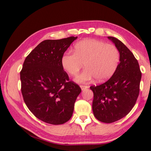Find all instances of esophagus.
<instances>
[{
	"mask_svg": "<svg viewBox=\"0 0 151 151\" xmlns=\"http://www.w3.org/2000/svg\"><path fill=\"white\" fill-rule=\"evenodd\" d=\"M80 87H81V88L82 90H84V89H86L87 88H88V86H84V85H81Z\"/></svg>",
	"mask_w": 151,
	"mask_h": 151,
	"instance_id": "34e87169",
	"label": "esophagus"
}]
</instances>
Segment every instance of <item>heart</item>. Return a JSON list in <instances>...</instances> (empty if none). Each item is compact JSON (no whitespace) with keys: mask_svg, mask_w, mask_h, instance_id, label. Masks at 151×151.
<instances>
[{"mask_svg":"<svg viewBox=\"0 0 151 151\" xmlns=\"http://www.w3.org/2000/svg\"><path fill=\"white\" fill-rule=\"evenodd\" d=\"M120 60L119 50L103 41L88 39L77 43L74 53L63 54L61 63L63 69L73 77L78 75L84 64L85 70L76 79L86 83L94 78L98 82L108 79L116 71Z\"/></svg>","mask_w":151,"mask_h":151,"instance_id":"heart-1","label":"heart"}]
</instances>
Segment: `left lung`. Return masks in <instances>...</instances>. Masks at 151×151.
Masks as SVG:
<instances>
[{
  "instance_id": "left-lung-1",
  "label": "left lung",
  "mask_w": 151,
  "mask_h": 151,
  "mask_svg": "<svg viewBox=\"0 0 151 151\" xmlns=\"http://www.w3.org/2000/svg\"><path fill=\"white\" fill-rule=\"evenodd\" d=\"M119 50L120 60L113 75L105 83L92 86L94 116L110 123L127 115L135 104L142 77L138 61L130 50L118 39L108 36Z\"/></svg>"
}]
</instances>
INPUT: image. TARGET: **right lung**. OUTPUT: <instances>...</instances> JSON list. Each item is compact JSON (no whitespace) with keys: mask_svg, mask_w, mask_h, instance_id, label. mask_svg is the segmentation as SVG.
Listing matches in <instances>:
<instances>
[{"mask_svg":"<svg viewBox=\"0 0 151 151\" xmlns=\"http://www.w3.org/2000/svg\"><path fill=\"white\" fill-rule=\"evenodd\" d=\"M77 37L47 40L26 57L20 72L21 93L27 107L38 119L60 125L70 119L81 89L62 66L63 54Z\"/></svg>","mask_w":151,"mask_h":151,"instance_id":"add662e5","label":"right lung"}]
</instances>
